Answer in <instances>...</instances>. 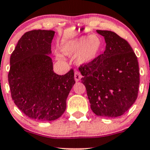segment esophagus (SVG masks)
<instances>
[{
	"label": "esophagus",
	"instance_id": "34e87169",
	"mask_svg": "<svg viewBox=\"0 0 150 150\" xmlns=\"http://www.w3.org/2000/svg\"><path fill=\"white\" fill-rule=\"evenodd\" d=\"M82 78V75L79 71H75V80L76 82H79L80 80V79Z\"/></svg>",
	"mask_w": 150,
	"mask_h": 150
}]
</instances>
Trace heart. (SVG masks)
<instances>
[{"label": "heart", "mask_w": 150, "mask_h": 150, "mask_svg": "<svg viewBox=\"0 0 150 150\" xmlns=\"http://www.w3.org/2000/svg\"><path fill=\"white\" fill-rule=\"evenodd\" d=\"M101 40L97 36L80 37L68 41L62 46V52L65 56L74 57L77 56L79 64H87L90 63L97 56L101 49ZM58 59L62 56L58 55Z\"/></svg>", "instance_id": "obj_1"}]
</instances>
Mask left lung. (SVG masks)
I'll use <instances>...</instances> for the list:
<instances>
[{
    "label": "left lung",
    "mask_w": 150,
    "mask_h": 150,
    "mask_svg": "<svg viewBox=\"0 0 150 150\" xmlns=\"http://www.w3.org/2000/svg\"><path fill=\"white\" fill-rule=\"evenodd\" d=\"M106 49L79 70L92 111L97 116L116 118L132 106L137 97L140 73L137 58L126 40L115 32L97 30Z\"/></svg>",
    "instance_id": "obj_1"
}]
</instances>
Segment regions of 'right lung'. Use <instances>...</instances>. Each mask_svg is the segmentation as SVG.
Returning a JSON list of instances; mask_svg holds the SVG:
<instances>
[{
	"label": "right lung",
	"instance_id": "add662e5",
	"mask_svg": "<svg viewBox=\"0 0 150 150\" xmlns=\"http://www.w3.org/2000/svg\"><path fill=\"white\" fill-rule=\"evenodd\" d=\"M54 34L52 30L26 32L10 56L8 82L12 99L22 113L39 121L62 116L75 83L73 69L64 75L53 72L49 55Z\"/></svg>",
	"mask_w": 150,
	"mask_h": 150
}]
</instances>
